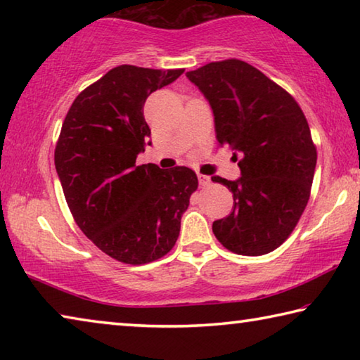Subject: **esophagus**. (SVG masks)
<instances>
[{
    "label": "esophagus",
    "mask_w": 360,
    "mask_h": 360,
    "mask_svg": "<svg viewBox=\"0 0 360 360\" xmlns=\"http://www.w3.org/2000/svg\"><path fill=\"white\" fill-rule=\"evenodd\" d=\"M198 181H200V186H210L211 184V178H210V176H205V174H198Z\"/></svg>",
    "instance_id": "obj_1"
}]
</instances>
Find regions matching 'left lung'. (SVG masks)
<instances>
[{
  "mask_svg": "<svg viewBox=\"0 0 360 360\" xmlns=\"http://www.w3.org/2000/svg\"><path fill=\"white\" fill-rule=\"evenodd\" d=\"M214 114L221 148L240 152L241 178H212L233 193V211L212 222L219 243L240 255H264L289 238L311 193L316 146L289 92L238 58L188 71ZM236 157V155H233Z\"/></svg>",
  "mask_w": 360,
  "mask_h": 360,
  "instance_id": "left-lung-1",
  "label": "left lung"
}]
</instances>
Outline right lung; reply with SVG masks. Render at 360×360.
<instances>
[{
	"mask_svg": "<svg viewBox=\"0 0 360 360\" xmlns=\"http://www.w3.org/2000/svg\"><path fill=\"white\" fill-rule=\"evenodd\" d=\"M184 70L120 65L72 101L56 146V168L79 229L109 257L129 265L172 251L198 179L187 167L136 165L150 129L146 98Z\"/></svg>",
	"mask_w": 360,
	"mask_h": 360,
	"instance_id": "right-lung-1",
	"label": "right lung"
}]
</instances>
